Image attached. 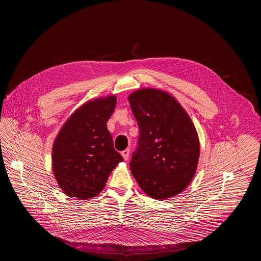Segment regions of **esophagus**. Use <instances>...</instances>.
Wrapping results in <instances>:
<instances>
[{
	"label": "esophagus",
	"mask_w": 261,
	"mask_h": 261,
	"mask_svg": "<svg viewBox=\"0 0 261 261\" xmlns=\"http://www.w3.org/2000/svg\"><path fill=\"white\" fill-rule=\"evenodd\" d=\"M129 155H130V151L128 150V148H126L125 151L122 152V156H123V158H124L126 161L129 159Z\"/></svg>",
	"instance_id": "34e87169"
}]
</instances>
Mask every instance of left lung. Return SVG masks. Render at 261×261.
<instances>
[{
	"instance_id": "8db88e82",
	"label": "left lung",
	"mask_w": 261,
	"mask_h": 261,
	"mask_svg": "<svg viewBox=\"0 0 261 261\" xmlns=\"http://www.w3.org/2000/svg\"><path fill=\"white\" fill-rule=\"evenodd\" d=\"M139 128L130 169L141 190L155 199L182 192L197 168L200 143L190 117L165 91L139 89L128 97Z\"/></svg>"
}]
</instances>
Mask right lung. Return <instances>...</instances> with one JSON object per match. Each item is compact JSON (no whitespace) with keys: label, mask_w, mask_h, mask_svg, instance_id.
Here are the masks:
<instances>
[{"label":"right lung","mask_w":261,"mask_h":261,"mask_svg":"<svg viewBox=\"0 0 261 261\" xmlns=\"http://www.w3.org/2000/svg\"><path fill=\"white\" fill-rule=\"evenodd\" d=\"M116 95L89 100L69 117L58 133L51 165L59 187L81 200L98 195L106 180L122 162L114 148L107 122L115 111Z\"/></svg>","instance_id":"1"}]
</instances>
